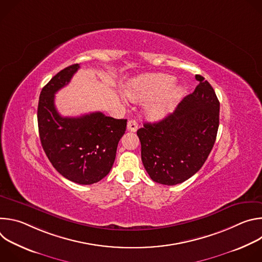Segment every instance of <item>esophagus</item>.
Returning <instances> with one entry per match:
<instances>
[{"mask_svg": "<svg viewBox=\"0 0 262 262\" xmlns=\"http://www.w3.org/2000/svg\"><path fill=\"white\" fill-rule=\"evenodd\" d=\"M127 129L129 132H136L138 129V123L136 120H129L127 122Z\"/></svg>", "mask_w": 262, "mask_h": 262, "instance_id": "1", "label": "esophagus"}]
</instances>
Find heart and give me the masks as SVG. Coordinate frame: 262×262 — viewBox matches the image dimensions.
Listing matches in <instances>:
<instances>
[{
    "label": "heart",
    "instance_id": "b5f03b06",
    "mask_svg": "<svg viewBox=\"0 0 262 262\" xmlns=\"http://www.w3.org/2000/svg\"><path fill=\"white\" fill-rule=\"evenodd\" d=\"M173 82L174 79L168 74H145L132 80L127 95L138 101L154 98L146 105V113L152 119H160L169 113L182 96V88Z\"/></svg>",
    "mask_w": 262,
    "mask_h": 262
}]
</instances>
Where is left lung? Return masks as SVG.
<instances>
[{
	"instance_id": "8db88e82",
	"label": "left lung",
	"mask_w": 262,
	"mask_h": 262,
	"mask_svg": "<svg viewBox=\"0 0 262 262\" xmlns=\"http://www.w3.org/2000/svg\"><path fill=\"white\" fill-rule=\"evenodd\" d=\"M199 85L172 114L144 123L137 135L141 158L150 178L175 185L197 173L207 160L219 128L220 102L211 85L197 74Z\"/></svg>"
}]
</instances>
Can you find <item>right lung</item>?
Listing matches in <instances>:
<instances>
[{
	"mask_svg": "<svg viewBox=\"0 0 262 262\" xmlns=\"http://www.w3.org/2000/svg\"><path fill=\"white\" fill-rule=\"evenodd\" d=\"M79 68L80 64L64 68L42 88L37 120L42 148L54 168L70 181L92 184L111 171L127 120L107 117L101 112L80 117L58 113L55 94Z\"/></svg>",
	"mask_w": 262,
	"mask_h": 262,
	"instance_id": "right-lung-1",
	"label": "right lung"
}]
</instances>
